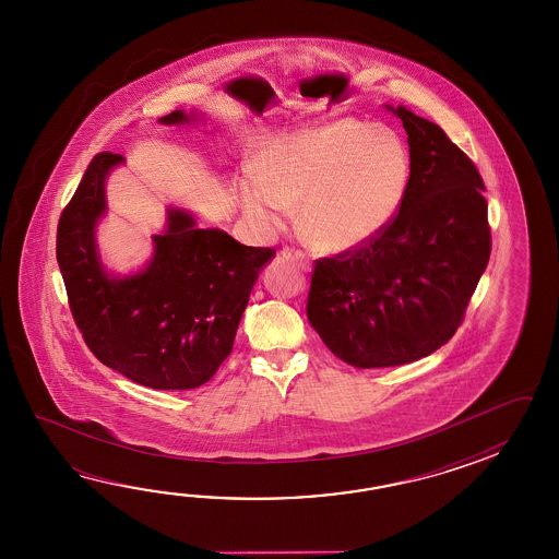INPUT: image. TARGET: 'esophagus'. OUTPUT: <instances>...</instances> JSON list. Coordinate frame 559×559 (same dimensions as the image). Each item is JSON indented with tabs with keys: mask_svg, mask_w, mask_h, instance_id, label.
I'll return each instance as SVG.
<instances>
[{
	"mask_svg": "<svg viewBox=\"0 0 559 559\" xmlns=\"http://www.w3.org/2000/svg\"><path fill=\"white\" fill-rule=\"evenodd\" d=\"M280 255L284 258L285 262L294 263L296 267H301V270H306L309 267V258L306 251L297 250V248H289V246H285L280 251Z\"/></svg>",
	"mask_w": 559,
	"mask_h": 559,
	"instance_id": "34e87169",
	"label": "esophagus"
}]
</instances>
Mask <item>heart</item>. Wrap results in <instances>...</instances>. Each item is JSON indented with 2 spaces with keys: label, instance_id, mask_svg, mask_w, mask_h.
<instances>
[{
  "label": "heart",
  "instance_id": "1",
  "mask_svg": "<svg viewBox=\"0 0 559 559\" xmlns=\"http://www.w3.org/2000/svg\"><path fill=\"white\" fill-rule=\"evenodd\" d=\"M412 179V157L395 131L340 119L280 143L239 183V200L260 226H282L299 207V226L313 248L354 250L397 214Z\"/></svg>",
  "mask_w": 559,
  "mask_h": 559
}]
</instances>
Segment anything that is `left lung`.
<instances>
[{
	"mask_svg": "<svg viewBox=\"0 0 559 559\" xmlns=\"http://www.w3.org/2000/svg\"><path fill=\"white\" fill-rule=\"evenodd\" d=\"M393 114L412 157L404 202L368 243L316 260L309 287V323L359 369L404 366L448 344L491 253L474 162L440 126L405 107Z\"/></svg>",
	"mask_w": 559,
	"mask_h": 559,
	"instance_id": "left-lung-1",
	"label": "left lung"
}]
</instances>
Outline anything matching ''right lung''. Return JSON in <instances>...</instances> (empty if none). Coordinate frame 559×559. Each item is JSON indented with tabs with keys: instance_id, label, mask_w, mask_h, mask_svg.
<instances>
[{
	"instance_id": "add662e5",
	"label": "right lung",
	"mask_w": 559,
	"mask_h": 559,
	"mask_svg": "<svg viewBox=\"0 0 559 559\" xmlns=\"http://www.w3.org/2000/svg\"><path fill=\"white\" fill-rule=\"evenodd\" d=\"M171 111L162 123L188 121ZM123 155H94L63 207L56 255L73 321L104 366L152 390H193L214 378L236 340L241 313L274 248H250L222 229H198L171 210L167 231L138 275L111 280L95 251L94 227L106 212L104 181Z\"/></svg>"
}]
</instances>
